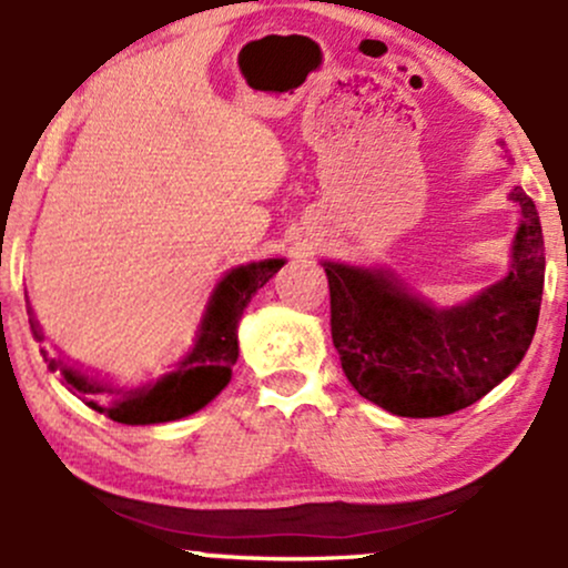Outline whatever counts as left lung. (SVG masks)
Returning <instances> with one entry per match:
<instances>
[{
    "instance_id": "8db88e82",
    "label": "left lung",
    "mask_w": 568,
    "mask_h": 568,
    "mask_svg": "<svg viewBox=\"0 0 568 568\" xmlns=\"http://www.w3.org/2000/svg\"><path fill=\"white\" fill-rule=\"evenodd\" d=\"M520 224L510 272L470 302L438 310L389 270L325 262L331 336L352 387L410 419L446 416L491 393L524 361L539 321L545 243L534 200L510 192Z\"/></svg>"
}]
</instances>
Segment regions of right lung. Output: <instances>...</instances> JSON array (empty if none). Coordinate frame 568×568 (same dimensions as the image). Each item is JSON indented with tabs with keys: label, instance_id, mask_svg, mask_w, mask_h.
Returning <instances> with one entry per match:
<instances>
[{
	"label": "right lung",
	"instance_id": "right-lung-1",
	"mask_svg": "<svg viewBox=\"0 0 568 568\" xmlns=\"http://www.w3.org/2000/svg\"><path fill=\"white\" fill-rule=\"evenodd\" d=\"M283 264V258H264V262H251L226 272L213 291L211 302H207L192 352H186L184 361L175 363V371L171 374L141 389L103 384L82 374L80 368L69 366L61 357H50L48 349H42V355L48 361V368L61 374L71 393L80 395L90 408L98 414H106L109 419L120 422V425H160V422L181 419V416L207 406L230 384L232 366L240 355V317H243L253 293L270 283V277ZM29 323L31 334L42 342L39 323L34 317Z\"/></svg>",
	"mask_w": 568,
	"mask_h": 568
}]
</instances>
